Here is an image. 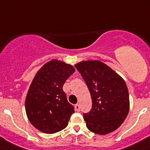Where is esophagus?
I'll return each mask as SVG.
<instances>
[{
    "instance_id": "1",
    "label": "esophagus",
    "mask_w": 150,
    "mask_h": 150,
    "mask_svg": "<svg viewBox=\"0 0 150 150\" xmlns=\"http://www.w3.org/2000/svg\"><path fill=\"white\" fill-rule=\"evenodd\" d=\"M75 110H77V111H79V110H80V105L79 104V103H77V104L75 105Z\"/></svg>"
}]
</instances>
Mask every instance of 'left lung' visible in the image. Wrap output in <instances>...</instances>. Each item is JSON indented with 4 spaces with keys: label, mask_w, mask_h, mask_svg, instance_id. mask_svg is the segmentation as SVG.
I'll return each mask as SVG.
<instances>
[{
    "label": "left lung",
    "mask_w": 150,
    "mask_h": 150,
    "mask_svg": "<svg viewBox=\"0 0 150 150\" xmlns=\"http://www.w3.org/2000/svg\"><path fill=\"white\" fill-rule=\"evenodd\" d=\"M75 66L91 95V110L83 114L86 127L99 135L115 131L129 111V95L125 82L100 61H81Z\"/></svg>",
    "instance_id": "left-lung-1"
}]
</instances>
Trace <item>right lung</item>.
Wrapping results in <instances>:
<instances>
[{
    "label": "right lung",
    "mask_w": 150,
    "mask_h": 150,
    "mask_svg": "<svg viewBox=\"0 0 150 150\" xmlns=\"http://www.w3.org/2000/svg\"><path fill=\"white\" fill-rule=\"evenodd\" d=\"M74 72L71 64L52 60L35 75L25 98V111L32 125L42 132L53 134L68 125L75 110L63 85Z\"/></svg>",
    "instance_id": "1"
}]
</instances>
